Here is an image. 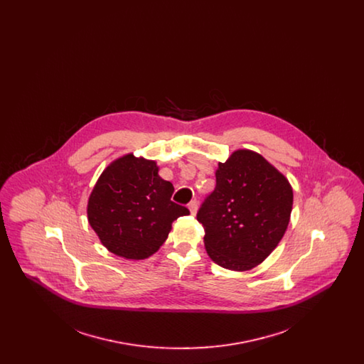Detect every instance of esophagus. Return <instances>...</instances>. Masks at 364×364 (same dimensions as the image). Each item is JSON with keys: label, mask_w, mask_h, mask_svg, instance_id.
Wrapping results in <instances>:
<instances>
[{"label": "esophagus", "mask_w": 364, "mask_h": 364, "mask_svg": "<svg viewBox=\"0 0 364 364\" xmlns=\"http://www.w3.org/2000/svg\"><path fill=\"white\" fill-rule=\"evenodd\" d=\"M188 208H190L191 214L195 215L196 211H198V202L196 200H191L190 203H188Z\"/></svg>", "instance_id": "obj_1"}]
</instances>
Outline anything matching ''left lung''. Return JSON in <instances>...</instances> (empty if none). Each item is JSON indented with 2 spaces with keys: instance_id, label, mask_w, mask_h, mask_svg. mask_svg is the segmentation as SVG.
<instances>
[{
  "instance_id": "left-lung-1",
  "label": "left lung",
  "mask_w": 364,
  "mask_h": 364,
  "mask_svg": "<svg viewBox=\"0 0 364 364\" xmlns=\"http://www.w3.org/2000/svg\"><path fill=\"white\" fill-rule=\"evenodd\" d=\"M217 186L198 211L208 257L221 267L251 270L281 242L291 218L288 178L251 150H237L215 171Z\"/></svg>"
}]
</instances>
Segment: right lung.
Returning <instances> with one entry per match:
<instances>
[{
	"label": "right lung",
	"mask_w": 364,
	"mask_h": 364,
	"mask_svg": "<svg viewBox=\"0 0 364 364\" xmlns=\"http://www.w3.org/2000/svg\"><path fill=\"white\" fill-rule=\"evenodd\" d=\"M156 161L127 154L100 176L87 217L105 247L125 259H146L168 239L172 223L190 210L171 200L173 184Z\"/></svg>",
	"instance_id": "right-lung-1"
}]
</instances>
